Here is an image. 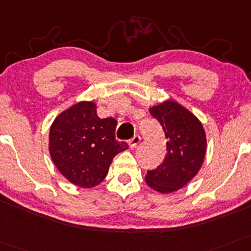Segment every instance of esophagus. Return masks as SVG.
Returning <instances> with one entry per match:
<instances>
[{"instance_id":"1","label":"esophagus","mask_w":251,"mask_h":251,"mask_svg":"<svg viewBox=\"0 0 251 251\" xmlns=\"http://www.w3.org/2000/svg\"><path fill=\"white\" fill-rule=\"evenodd\" d=\"M141 141V137L139 134H135L133 138L131 139V140L128 141V145H129V147H131V149H135V147H137V145L140 143Z\"/></svg>"}]
</instances>
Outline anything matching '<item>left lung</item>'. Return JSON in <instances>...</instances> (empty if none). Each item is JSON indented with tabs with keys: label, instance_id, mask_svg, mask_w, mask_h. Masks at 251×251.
Returning a JSON list of instances; mask_svg holds the SVG:
<instances>
[{
	"label": "left lung",
	"instance_id": "1",
	"mask_svg": "<svg viewBox=\"0 0 251 251\" xmlns=\"http://www.w3.org/2000/svg\"><path fill=\"white\" fill-rule=\"evenodd\" d=\"M150 113L164 128L167 153L145 180L152 189L168 194L185 187L200 171L207 151L206 132L195 114L172 99L150 107Z\"/></svg>",
	"mask_w": 251,
	"mask_h": 251
}]
</instances>
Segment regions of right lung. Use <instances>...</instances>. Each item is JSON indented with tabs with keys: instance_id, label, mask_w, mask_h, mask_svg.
I'll return each mask as SVG.
<instances>
[{
	"instance_id": "add662e5",
	"label": "right lung",
	"mask_w": 251,
	"mask_h": 251,
	"mask_svg": "<svg viewBox=\"0 0 251 251\" xmlns=\"http://www.w3.org/2000/svg\"><path fill=\"white\" fill-rule=\"evenodd\" d=\"M116 119L98 117L93 101H79L59 113L49 132V152L59 173L81 188L99 185L114 156L128 149L116 140Z\"/></svg>"
}]
</instances>
